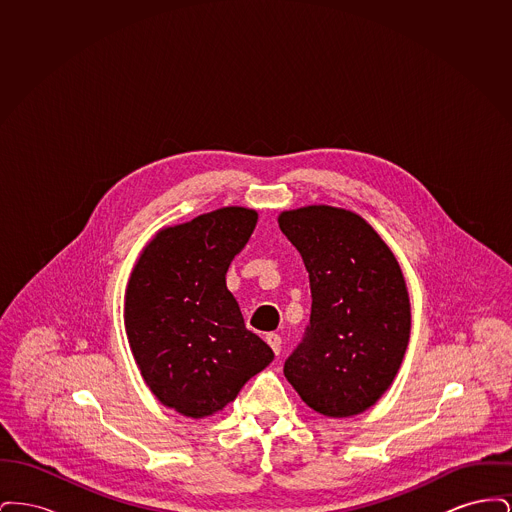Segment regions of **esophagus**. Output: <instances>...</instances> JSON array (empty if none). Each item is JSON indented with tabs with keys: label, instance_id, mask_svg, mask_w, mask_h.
<instances>
[{
	"label": "esophagus",
	"instance_id": "34e87169",
	"mask_svg": "<svg viewBox=\"0 0 512 512\" xmlns=\"http://www.w3.org/2000/svg\"><path fill=\"white\" fill-rule=\"evenodd\" d=\"M267 343L272 347V351L276 355H280V349H282V338L278 334H267Z\"/></svg>",
	"mask_w": 512,
	"mask_h": 512
}]
</instances>
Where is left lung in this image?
<instances>
[{
	"mask_svg": "<svg viewBox=\"0 0 512 512\" xmlns=\"http://www.w3.org/2000/svg\"><path fill=\"white\" fill-rule=\"evenodd\" d=\"M280 230L301 253L311 320L284 363L299 397L317 413H363L388 390L411 334V303L390 247L359 215L309 205L284 211Z\"/></svg>",
	"mask_w": 512,
	"mask_h": 512,
	"instance_id": "left-lung-1",
	"label": "left lung"
}]
</instances>
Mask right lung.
<instances>
[{
    "instance_id": "right-lung-1",
    "label": "right lung",
    "mask_w": 512,
    "mask_h": 512,
    "mask_svg": "<svg viewBox=\"0 0 512 512\" xmlns=\"http://www.w3.org/2000/svg\"><path fill=\"white\" fill-rule=\"evenodd\" d=\"M257 211L222 207L163 228L144 247L124 295L126 336L153 395L176 413L222 411L274 353L245 328L226 288Z\"/></svg>"
}]
</instances>
